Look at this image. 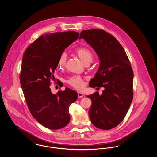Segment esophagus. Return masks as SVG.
Returning a JSON list of instances; mask_svg holds the SVG:
<instances>
[{
	"label": "esophagus",
	"mask_w": 157,
	"mask_h": 157,
	"mask_svg": "<svg viewBox=\"0 0 157 157\" xmlns=\"http://www.w3.org/2000/svg\"><path fill=\"white\" fill-rule=\"evenodd\" d=\"M83 96H84V95H83V94H82V93L80 92H78V97L79 98H82Z\"/></svg>",
	"instance_id": "1"
}]
</instances>
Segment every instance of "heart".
Instances as JSON below:
<instances>
[{
	"label": "heart",
	"mask_w": 157,
	"mask_h": 157,
	"mask_svg": "<svg viewBox=\"0 0 157 157\" xmlns=\"http://www.w3.org/2000/svg\"><path fill=\"white\" fill-rule=\"evenodd\" d=\"M76 55L86 64H90L93 60V53L92 51L86 48H78L75 51ZM67 60V54L65 52L62 53L60 55L58 65L59 67H64ZM67 83L71 86L77 90H81L84 86L83 80L81 76H72L67 80Z\"/></svg>",
	"instance_id": "1"
}]
</instances>
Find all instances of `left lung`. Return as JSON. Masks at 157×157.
Listing matches in <instances>:
<instances>
[{"instance_id":"1","label":"left lung","mask_w":157,"mask_h":157,"mask_svg":"<svg viewBox=\"0 0 157 157\" xmlns=\"http://www.w3.org/2000/svg\"><path fill=\"white\" fill-rule=\"evenodd\" d=\"M83 38L97 53L100 65L90 87H104L102 94L96 92L87 97L92 105L90 119L94 126L109 130L124 119L133 99L134 73L127 53L117 39L101 29L82 30Z\"/></svg>"}]
</instances>
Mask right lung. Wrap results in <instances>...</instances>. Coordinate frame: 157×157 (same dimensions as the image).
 <instances>
[{"instance_id":"obj_1","label":"right lung","mask_w":157,"mask_h":157,"mask_svg":"<svg viewBox=\"0 0 157 157\" xmlns=\"http://www.w3.org/2000/svg\"><path fill=\"white\" fill-rule=\"evenodd\" d=\"M75 31L46 34L36 39L25 51L20 82L28 107L33 118L50 129H59L70 121L69 107L77 92L66 88L53 94L51 81L60 55L79 37Z\"/></svg>"}]
</instances>
